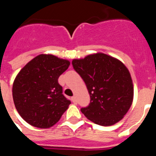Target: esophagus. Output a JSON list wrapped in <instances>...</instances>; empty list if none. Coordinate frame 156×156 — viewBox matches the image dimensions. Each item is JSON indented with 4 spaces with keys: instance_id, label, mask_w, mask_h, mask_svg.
<instances>
[{
    "instance_id": "obj_1",
    "label": "esophagus",
    "mask_w": 156,
    "mask_h": 156,
    "mask_svg": "<svg viewBox=\"0 0 156 156\" xmlns=\"http://www.w3.org/2000/svg\"><path fill=\"white\" fill-rule=\"evenodd\" d=\"M72 101H73V103H76V98L75 96H73V97L72 98Z\"/></svg>"
}]
</instances>
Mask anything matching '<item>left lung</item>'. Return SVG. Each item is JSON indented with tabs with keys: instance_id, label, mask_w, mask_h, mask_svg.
Masks as SVG:
<instances>
[{
	"instance_id": "1",
	"label": "left lung",
	"mask_w": 156,
	"mask_h": 156,
	"mask_svg": "<svg viewBox=\"0 0 156 156\" xmlns=\"http://www.w3.org/2000/svg\"><path fill=\"white\" fill-rule=\"evenodd\" d=\"M72 64L84 81L90 103L81 112L101 126H112L124 117L133 99V86L129 70L119 59L106 54L88 55Z\"/></svg>"
}]
</instances>
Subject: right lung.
Instances as JSON below:
<instances>
[{"label": "right lung", "instance_id": "add662e5", "mask_svg": "<svg viewBox=\"0 0 156 156\" xmlns=\"http://www.w3.org/2000/svg\"><path fill=\"white\" fill-rule=\"evenodd\" d=\"M70 62L51 54H41L29 62L14 80L12 96L18 112L35 127L55 124L71 104L62 94L58 79Z\"/></svg>", "mask_w": 156, "mask_h": 156}]
</instances>
